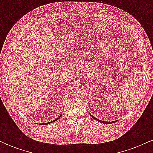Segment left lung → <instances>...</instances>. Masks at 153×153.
I'll return each mask as SVG.
<instances>
[{"mask_svg": "<svg viewBox=\"0 0 153 153\" xmlns=\"http://www.w3.org/2000/svg\"><path fill=\"white\" fill-rule=\"evenodd\" d=\"M91 117H94V119H96V121H99V122H101V123H103V124H111V123H113V122H117V121H113V122H103V121L99 120V119H98L95 118V117H93L92 115H91Z\"/></svg>", "mask_w": 153, "mask_h": 153, "instance_id": "1", "label": "left lung"}]
</instances>
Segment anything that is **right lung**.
I'll return each instance as SVG.
<instances>
[{
	"instance_id": "add662e5",
	"label": "right lung",
	"mask_w": 153,
	"mask_h": 153,
	"mask_svg": "<svg viewBox=\"0 0 153 153\" xmlns=\"http://www.w3.org/2000/svg\"><path fill=\"white\" fill-rule=\"evenodd\" d=\"M62 114H60V116H59V117H57V119H54V120H53V121H52V122H47V123H44V124H50V123H52V122H55V121H57V120H58V119L60 118L61 117V116H62Z\"/></svg>"
}]
</instances>
